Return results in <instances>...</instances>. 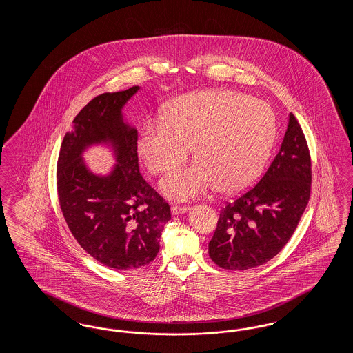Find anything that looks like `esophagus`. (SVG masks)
I'll list each match as a JSON object with an SVG mask.
<instances>
[{
  "instance_id": "obj_1",
  "label": "esophagus",
  "mask_w": 353,
  "mask_h": 353,
  "mask_svg": "<svg viewBox=\"0 0 353 353\" xmlns=\"http://www.w3.org/2000/svg\"><path fill=\"white\" fill-rule=\"evenodd\" d=\"M189 206H180V205H172V208H170V212H172V214L173 216H179V214H184V213H188L189 212Z\"/></svg>"
}]
</instances>
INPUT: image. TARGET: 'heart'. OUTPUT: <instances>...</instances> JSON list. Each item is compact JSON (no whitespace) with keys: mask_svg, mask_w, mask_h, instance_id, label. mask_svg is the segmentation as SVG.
Wrapping results in <instances>:
<instances>
[{"mask_svg":"<svg viewBox=\"0 0 353 353\" xmlns=\"http://www.w3.org/2000/svg\"><path fill=\"white\" fill-rule=\"evenodd\" d=\"M276 139L268 103L236 91L209 90L170 101L163 117L140 130L136 150L151 173H170L189 150L196 161L170 174L161 190L173 200L197 199L219 188L234 194L262 176Z\"/></svg>","mask_w":353,"mask_h":353,"instance_id":"heart-1","label":"heart"}]
</instances>
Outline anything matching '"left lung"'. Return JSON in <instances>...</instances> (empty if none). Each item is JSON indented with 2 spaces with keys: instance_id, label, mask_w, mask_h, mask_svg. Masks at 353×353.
<instances>
[{
  "instance_id": "8db88e82",
  "label": "left lung",
  "mask_w": 353,
  "mask_h": 353,
  "mask_svg": "<svg viewBox=\"0 0 353 353\" xmlns=\"http://www.w3.org/2000/svg\"><path fill=\"white\" fill-rule=\"evenodd\" d=\"M311 192L310 152L298 120L288 115L281 150L261 181L219 213L209 256L222 269L269 262L294 234Z\"/></svg>"
}]
</instances>
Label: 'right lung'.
<instances>
[{"label": "right lung", "mask_w": 353, "mask_h": 353, "mask_svg": "<svg viewBox=\"0 0 353 353\" xmlns=\"http://www.w3.org/2000/svg\"><path fill=\"white\" fill-rule=\"evenodd\" d=\"M139 90L134 85L90 101L65 134L57 167L58 197L70 232L92 258L115 270L152 262L170 219L168 203L139 172L137 130L123 115ZM92 146H105L116 160L104 175L83 159Z\"/></svg>", "instance_id": "obj_1"}]
</instances>
